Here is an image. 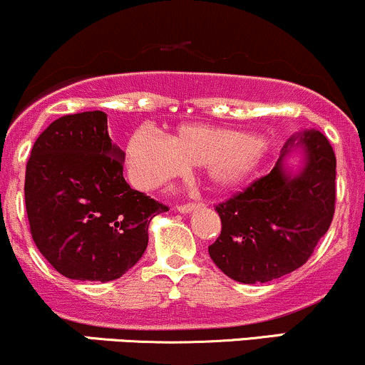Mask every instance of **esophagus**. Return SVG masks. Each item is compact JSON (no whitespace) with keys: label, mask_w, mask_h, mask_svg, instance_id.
Returning a JSON list of instances; mask_svg holds the SVG:
<instances>
[{"label":"esophagus","mask_w":365,"mask_h":365,"mask_svg":"<svg viewBox=\"0 0 365 365\" xmlns=\"http://www.w3.org/2000/svg\"><path fill=\"white\" fill-rule=\"evenodd\" d=\"M197 207V204L194 202H188V204H178L177 211L182 212V215H187V212H192Z\"/></svg>","instance_id":"1"}]
</instances>
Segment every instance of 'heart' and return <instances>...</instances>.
Here are the masks:
<instances>
[{
    "label": "heart",
    "mask_w": 365,
    "mask_h": 365,
    "mask_svg": "<svg viewBox=\"0 0 365 365\" xmlns=\"http://www.w3.org/2000/svg\"><path fill=\"white\" fill-rule=\"evenodd\" d=\"M266 156L261 137L197 123L180 125L168 137L139 128L127 144L130 180L142 190L180 177L187 166H200L215 190H233L250 180Z\"/></svg>",
    "instance_id": "obj_1"
}]
</instances>
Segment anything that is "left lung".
Listing matches in <instances>:
<instances>
[{
    "mask_svg": "<svg viewBox=\"0 0 365 365\" xmlns=\"http://www.w3.org/2000/svg\"><path fill=\"white\" fill-rule=\"evenodd\" d=\"M302 148L304 166L293 175L282 165ZM336 158L319 130L295 133L266 177L217 204L221 233L209 255L238 283H266L299 269L328 232L336 200Z\"/></svg>",
    "mask_w": 365,
    "mask_h": 365,
    "instance_id": "8db88e82",
    "label": "left lung"
}]
</instances>
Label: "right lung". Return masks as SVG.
I'll return each instance as SVG.
<instances>
[{
	"instance_id": "add662e5",
	"label": "right lung",
	"mask_w": 365,
	"mask_h": 365,
	"mask_svg": "<svg viewBox=\"0 0 365 365\" xmlns=\"http://www.w3.org/2000/svg\"><path fill=\"white\" fill-rule=\"evenodd\" d=\"M123 159L103 111L61 116L37 137L25 170V207L37 249L66 278H120L145 252L150 220L168 211L130 188Z\"/></svg>"
}]
</instances>
